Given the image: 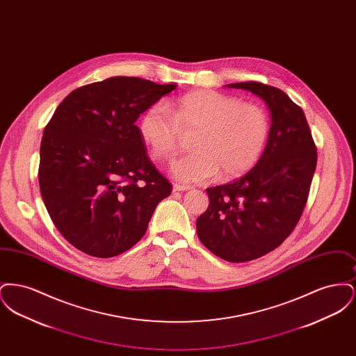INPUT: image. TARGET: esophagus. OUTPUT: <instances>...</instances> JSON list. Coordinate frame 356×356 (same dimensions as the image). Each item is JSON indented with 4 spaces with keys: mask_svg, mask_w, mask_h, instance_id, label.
Here are the masks:
<instances>
[{
    "mask_svg": "<svg viewBox=\"0 0 356 356\" xmlns=\"http://www.w3.org/2000/svg\"><path fill=\"white\" fill-rule=\"evenodd\" d=\"M189 186H180V184H173V191L175 192H183V191H188Z\"/></svg>",
    "mask_w": 356,
    "mask_h": 356,
    "instance_id": "1",
    "label": "esophagus"
}]
</instances>
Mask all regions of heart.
<instances>
[{
	"mask_svg": "<svg viewBox=\"0 0 356 356\" xmlns=\"http://www.w3.org/2000/svg\"><path fill=\"white\" fill-rule=\"evenodd\" d=\"M168 106L154 102L141 116L138 131L154 159H170L183 134H193L195 148L172 164L181 183H202L219 170L224 179L238 177L254 167L270 134L264 109L216 90H195Z\"/></svg>",
	"mask_w": 356,
	"mask_h": 356,
	"instance_id": "heart-1",
	"label": "heart"
}]
</instances>
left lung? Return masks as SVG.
<instances>
[{
    "instance_id": "left-lung-1",
    "label": "left lung",
    "mask_w": 356,
    "mask_h": 356,
    "mask_svg": "<svg viewBox=\"0 0 356 356\" xmlns=\"http://www.w3.org/2000/svg\"><path fill=\"white\" fill-rule=\"evenodd\" d=\"M225 86L252 92L271 112L268 141L256 165L234 183L207 188L209 205L196 221L197 236L212 254L243 263L271 252L293 231L318 153L303 109L283 90L254 81Z\"/></svg>"
}]
</instances>
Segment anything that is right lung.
I'll return each mask as SVG.
<instances>
[{
  "mask_svg": "<svg viewBox=\"0 0 356 356\" xmlns=\"http://www.w3.org/2000/svg\"><path fill=\"white\" fill-rule=\"evenodd\" d=\"M138 77H111L74 89L54 111L40 148L38 183L51 221L69 243L113 257L144 236L172 192L135 125L176 89Z\"/></svg>",
  "mask_w": 356,
  "mask_h": 356,
  "instance_id": "add662e5",
  "label": "right lung"
}]
</instances>
